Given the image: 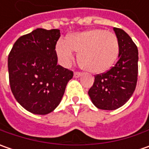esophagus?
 <instances>
[{"instance_id":"34e87169","label":"esophagus","mask_w":149,"mask_h":149,"mask_svg":"<svg viewBox=\"0 0 149 149\" xmlns=\"http://www.w3.org/2000/svg\"><path fill=\"white\" fill-rule=\"evenodd\" d=\"M81 75H82V73H80V72H74V78L80 77Z\"/></svg>"}]
</instances>
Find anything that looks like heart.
<instances>
[{
  "label": "heart",
  "instance_id": "heart-1",
  "mask_svg": "<svg viewBox=\"0 0 149 149\" xmlns=\"http://www.w3.org/2000/svg\"><path fill=\"white\" fill-rule=\"evenodd\" d=\"M55 52L60 64L68 66L78 53L77 61L83 70L92 74H102L110 70L119 54V41L113 33L104 29H92L70 35L60 40Z\"/></svg>",
  "mask_w": 149,
  "mask_h": 149
}]
</instances>
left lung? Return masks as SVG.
<instances>
[{"label": "left lung", "instance_id": "8db88e82", "mask_svg": "<svg viewBox=\"0 0 149 149\" xmlns=\"http://www.w3.org/2000/svg\"><path fill=\"white\" fill-rule=\"evenodd\" d=\"M119 41L118 60L112 69L95 77L89 94L100 109L114 110L125 104L134 92L138 79L139 51L126 32L113 28Z\"/></svg>", "mask_w": 149, "mask_h": 149}]
</instances>
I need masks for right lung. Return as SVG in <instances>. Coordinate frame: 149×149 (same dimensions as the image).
<instances>
[{"instance_id": "add662e5", "label": "right lung", "mask_w": 149, "mask_h": 149, "mask_svg": "<svg viewBox=\"0 0 149 149\" xmlns=\"http://www.w3.org/2000/svg\"><path fill=\"white\" fill-rule=\"evenodd\" d=\"M60 30L38 28L20 36L8 56L9 80L16 101L27 111L47 114L60 104L73 72L57 65Z\"/></svg>"}]
</instances>
